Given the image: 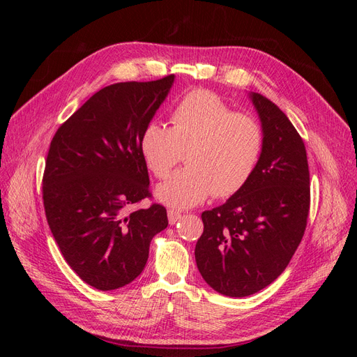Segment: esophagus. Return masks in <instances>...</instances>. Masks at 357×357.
Returning <instances> with one entry per match:
<instances>
[{
    "label": "esophagus",
    "mask_w": 357,
    "mask_h": 357,
    "mask_svg": "<svg viewBox=\"0 0 357 357\" xmlns=\"http://www.w3.org/2000/svg\"><path fill=\"white\" fill-rule=\"evenodd\" d=\"M181 219V213L176 210H168V222L169 225H176Z\"/></svg>",
    "instance_id": "1"
}]
</instances>
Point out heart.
<instances>
[{
  "mask_svg": "<svg viewBox=\"0 0 357 357\" xmlns=\"http://www.w3.org/2000/svg\"><path fill=\"white\" fill-rule=\"evenodd\" d=\"M171 128L153 122L142 135V155L158 178H167L186 153V168L156 190L159 201L190 208L208 197L229 198L252 177L262 153V128L234 112L219 95L197 89L171 113Z\"/></svg>",
  "mask_w": 357,
  "mask_h": 357,
  "instance_id": "heart-1",
  "label": "heart"
}]
</instances>
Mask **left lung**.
<instances>
[{"instance_id":"8db88e82","label":"left lung","mask_w":357,"mask_h":357,"mask_svg":"<svg viewBox=\"0 0 357 357\" xmlns=\"http://www.w3.org/2000/svg\"><path fill=\"white\" fill-rule=\"evenodd\" d=\"M250 98L262 122V153L245 186L201 214L197 266L215 291L243 298L282 274L304 236L310 211L305 144L287 116L261 93Z\"/></svg>"}]
</instances>
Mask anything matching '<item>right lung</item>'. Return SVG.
I'll return each mask as SVG.
<instances>
[{"label":"right lung","instance_id":"right-lung-1","mask_svg":"<svg viewBox=\"0 0 357 357\" xmlns=\"http://www.w3.org/2000/svg\"><path fill=\"white\" fill-rule=\"evenodd\" d=\"M174 75L105 86L53 135L43 174L46 219L59 250L84 283L123 287L146 266L153 236L168 226L152 198L142 135Z\"/></svg>","mask_w":357,"mask_h":357}]
</instances>
